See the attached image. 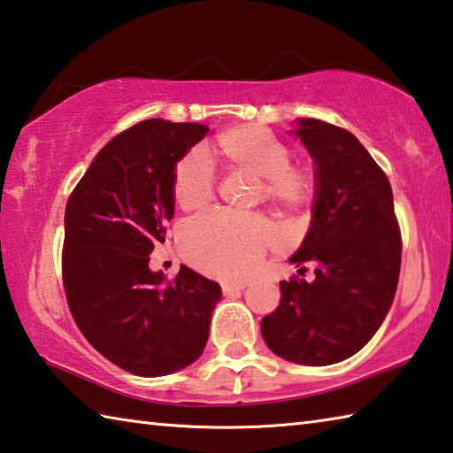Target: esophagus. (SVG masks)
<instances>
[{
	"label": "esophagus",
	"instance_id": "esophagus-1",
	"mask_svg": "<svg viewBox=\"0 0 453 453\" xmlns=\"http://www.w3.org/2000/svg\"><path fill=\"white\" fill-rule=\"evenodd\" d=\"M245 289V283H221V293L226 297H232L235 293H242Z\"/></svg>",
	"mask_w": 453,
	"mask_h": 453
}]
</instances>
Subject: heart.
I'll return each mask as SVG.
<instances>
[{
  "label": "heart",
  "mask_w": 453,
  "mask_h": 453,
  "mask_svg": "<svg viewBox=\"0 0 453 453\" xmlns=\"http://www.w3.org/2000/svg\"><path fill=\"white\" fill-rule=\"evenodd\" d=\"M293 150L283 138L255 125L232 127L219 133L211 146L188 154L172 174V198L186 211L210 205L216 194L208 164L226 172L257 176L255 198L287 211H299L315 198V174L303 164L291 162ZM277 242L275 227L259 216L202 213L188 221L180 234V245L194 267L213 277L240 279L259 267L271 243Z\"/></svg>",
  "instance_id": "obj_1"
}]
</instances>
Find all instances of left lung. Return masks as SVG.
I'll list each match as a JSON object with an SVG mask.
<instances>
[{"mask_svg":"<svg viewBox=\"0 0 453 453\" xmlns=\"http://www.w3.org/2000/svg\"><path fill=\"white\" fill-rule=\"evenodd\" d=\"M315 160L309 234L291 263L315 281H281V303L261 319L267 347L289 363H341L372 339L396 293L402 237L392 188L355 134L317 119L295 130Z\"/></svg>","mask_w":453,"mask_h":453,"instance_id":"obj_1","label":"left lung"}]
</instances>
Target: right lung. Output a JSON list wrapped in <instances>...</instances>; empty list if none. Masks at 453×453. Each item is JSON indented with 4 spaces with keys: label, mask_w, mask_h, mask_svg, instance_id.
<instances>
[{
    "label": "right lung",
    "mask_w": 453,
    "mask_h": 453,
    "mask_svg": "<svg viewBox=\"0 0 453 453\" xmlns=\"http://www.w3.org/2000/svg\"><path fill=\"white\" fill-rule=\"evenodd\" d=\"M208 133L196 122L142 120L95 156L65 208L63 285L85 339L136 376L196 363L221 299L186 265L174 279L148 267L174 218L176 162Z\"/></svg>",
    "instance_id": "1"
}]
</instances>
